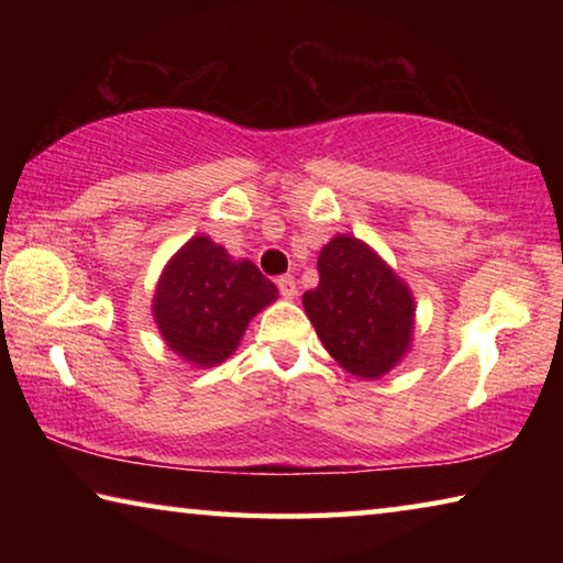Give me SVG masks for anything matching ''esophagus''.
Instances as JSON below:
<instances>
[{"instance_id":"34e87169","label":"esophagus","mask_w":563,"mask_h":563,"mask_svg":"<svg viewBox=\"0 0 563 563\" xmlns=\"http://www.w3.org/2000/svg\"><path fill=\"white\" fill-rule=\"evenodd\" d=\"M275 285H278V290H280L283 298H292V295L298 292V285H295L292 275H280V278L275 280Z\"/></svg>"}]
</instances>
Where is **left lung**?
<instances>
[{"label":"left lung","mask_w":563,"mask_h":563,"mask_svg":"<svg viewBox=\"0 0 563 563\" xmlns=\"http://www.w3.org/2000/svg\"><path fill=\"white\" fill-rule=\"evenodd\" d=\"M318 273V288L302 295V305L322 345L347 373L383 377L412 338L415 302L407 285L350 235L322 247Z\"/></svg>","instance_id":"left-lung-1"}]
</instances>
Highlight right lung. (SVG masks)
I'll use <instances>...</instances> for the list:
<instances>
[{
    "label": "right lung",
    "instance_id": "right-lung-1",
    "mask_svg": "<svg viewBox=\"0 0 563 563\" xmlns=\"http://www.w3.org/2000/svg\"><path fill=\"white\" fill-rule=\"evenodd\" d=\"M275 295V285L251 261L235 263L225 247L196 235L161 275L154 316L170 350L211 367L231 355L247 322Z\"/></svg>",
    "mask_w": 563,
    "mask_h": 563
}]
</instances>
